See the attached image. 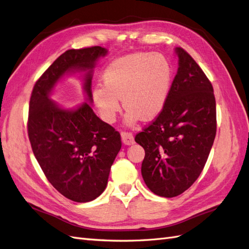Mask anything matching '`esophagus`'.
Listing matches in <instances>:
<instances>
[{
    "mask_svg": "<svg viewBox=\"0 0 249 249\" xmlns=\"http://www.w3.org/2000/svg\"><path fill=\"white\" fill-rule=\"evenodd\" d=\"M121 137H122V141L125 145H131L135 143V139H133V135L131 132L122 131V133H121Z\"/></svg>",
    "mask_w": 249,
    "mask_h": 249,
    "instance_id": "obj_1",
    "label": "esophagus"
}]
</instances>
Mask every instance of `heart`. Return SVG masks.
<instances>
[{"mask_svg": "<svg viewBox=\"0 0 249 249\" xmlns=\"http://www.w3.org/2000/svg\"><path fill=\"white\" fill-rule=\"evenodd\" d=\"M104 84L92 89L95 106L106 122L112 123L127 107V123L140 118L155 119L166 104L171 84V67L162 53H136L113 60L105 68Z\"/></svg>", "mask_w": 249, "mask_h": 249, "instance_id": "heart-1", "label": "heart"}]
</instances>
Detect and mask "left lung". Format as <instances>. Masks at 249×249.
Wrapping results in <instances>:
<instances>
[{"instance_id":"8db88e82","label":"left lung","mask_w":249,"mask_h":249,"mask_svg":"<svg viewBox=\"0 0 249 249\" xmlns=\"http://www.w3.org/2000/svg\"><path fill=\"white\" fill-rule=\"evenodd\" d=\"M179 68L163 110L139 132L145 150L142 177L152 193L165 197L187 190L205 166L216 132L212 83L191 55L176 48Z\"/></svg>"}]
</instances>
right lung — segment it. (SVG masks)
<instances>
[{"mask_svg":"<svg viewBox=\"0 0 249 249\" xmlns=\"http://www.w3.org/2000/svg\"><path fill=\"white\" fill-rule=\"evenodd\" d=\"M106 53L101 46L67 50L36 82L29 101L27 130L34 155L49 183L79 203L92 201L105 190L122 146L121 136L95 116L89 104L63 109L49 93L66 72L82 70L86 71L84 88L91 103L92 70Z\"/></svg>","mask_w":249,"mask_h":249,"instance_id":"right-lung-1","label":"right lung"}]
</instances>
